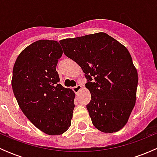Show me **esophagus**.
<instances>
[{"mask_svg":"<svg viewBox=\"0 0 157 157\" xmlns=\"http://www.w3.org/2000/svg\"><path fill=\"white\" fill-rule=\"evenodd\" d=\"M81 89H82V86H81V85L79 84V85H77L76 86H74V87H73V90H74V93L77 94V93H78V92L80 91Z\"/></svg>","mask_w":157,"mask_h":157,"instance_id":"34e87169","label":"esophagus"}]
</instances>
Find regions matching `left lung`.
<instances>
[{"mask_svg": "<svg viewBox=\"0 0 157 157\" xmlns=\"http://www.w3.org/2000/svg\"><path fill=\"white\" fill-rule=\"evenodd\" d=\"M60 44L87 80L91 100L86 109L93 125L104 133L121 130L135 105L138 83L128 49L105 33L62 39Z\"/></svg>", "mask_w": 157, "mask_h": 157, "instance_id": "obj_1", "label": "left lung"}]
</instances>
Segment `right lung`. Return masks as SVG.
<instances>
[{
    "label": "right lung",
    "instance_id": "right-lung-1",
    "mask_svg": "<svg viewBox=\"0 0 157 157\" xmlns=\"http://www.w3.org/2000/svg\"><path fill=\"white\" fill-rule=\"evenodd\" d=\"M62 53L57 41L38 40L20 52L13 69L11 84L19 106L49 135L68 129L74 109L75 93L58 83L56 66Z\"/></svg>",
    "mask_w": 157,
    "mask_h": 157
}]
</instances>
